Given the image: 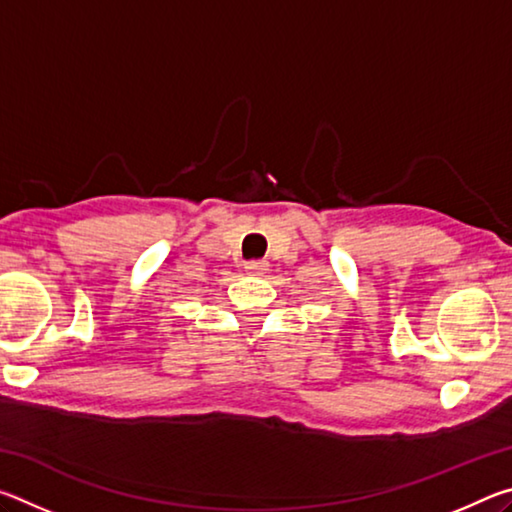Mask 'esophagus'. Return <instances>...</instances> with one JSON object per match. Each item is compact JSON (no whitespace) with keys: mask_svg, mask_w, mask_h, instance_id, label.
I'll list each match as a JSON object with an SVG mask.
<instances>
[{"mask_svg":"<svg viewBox=\"0 0 512 512\" xmlns=\"http://www.w3.org/2000/svg\"><path fill=\"white\" fill-rule=\"evenodd\" d=\"M244 268L250 275H264L268 271V264L266 262H246Z\"/></svg>","mask_w":512,"mask_h":512,"instance_id":"esophagus-1","label":"esophagus"}]
</instances>
